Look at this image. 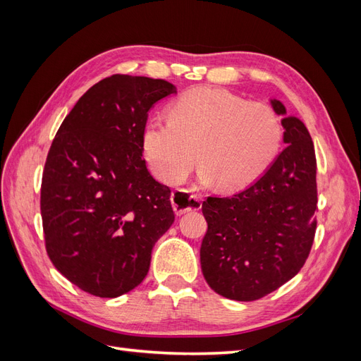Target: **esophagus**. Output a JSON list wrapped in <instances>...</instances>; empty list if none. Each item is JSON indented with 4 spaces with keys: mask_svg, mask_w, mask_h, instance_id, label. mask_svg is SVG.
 Masks as SVG:
<instances>
[{
    "mask_svg": "<svg viewBox=\"0 0 361 361\" xmlns=\"http://www.w3.org/2000/svg\"><path fill=\"white\" fill-rule=\"evenodd\" d=\"M171 204L176 215H183L190 211H199L202 207V199L197 194H190L185 190H178L171 192Z\"/></svg>",
    "mask_w": 361,
    "mask_h": 361,
    "instance_id": "esophagus-1",
    "label": "esophagus"
}]
</instances>
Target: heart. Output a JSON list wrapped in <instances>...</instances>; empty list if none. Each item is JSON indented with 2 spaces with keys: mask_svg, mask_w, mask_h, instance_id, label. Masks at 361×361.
Returning <instances> with one entry per match:
<instances>
[{
  "mask_svg": "<svg viewBox=\"0 0 361 361\" xmlns=\"http://www.w3.org/2000/svg\"><path fill=\"white\" fill-rule=\"evenodd\" d=\"M281 140L280 117L269 105L197 87L170 104L169 122L157 118L146 125L143 152L155 176L167 183L188 176L197 152L200 180L236 191L269 169Z\"/></svg>",
  "mask_w": 361,
  "mask_h": 361,
  "instance_id": "b5f03b06",
  "label": "heart"
}]
</instances>
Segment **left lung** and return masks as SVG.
<instances>
[{
  "label": "left lung",
  "instance_id": "obj_1",
  "mask_svg": "<svg viewBox=\"0 0 361 361\" xmlns=\"http://www.w3.org/2000/svg\"><path fill=\"white\" fill-rule=\"evenodd\" d=\"M286 116L280 101L271 99ZM286 147L262 176L232 197L202 204L207 232L200 247L204 280L228 300L255 301L285 285L305 264L318 204L316 157L298 117L281 118Z\"/></svg>",
  "mask_w": 361,
  "mask_h": 361
}]
</instances>
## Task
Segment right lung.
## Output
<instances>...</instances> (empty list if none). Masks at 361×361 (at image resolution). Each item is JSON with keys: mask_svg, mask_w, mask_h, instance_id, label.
<instances>
[{"mask_svg": "<svg viewBox=\"0 0 361 361\" xmlns=\"http://www.w3.org/2000/svg\"><path fill=\"white\" fill-rule=\"evenodd\" d=\"M171 93L176 87L164 80L108 76L80 97L48 152L40 190L47 253L94 297L137 288L174 221L171 191L143 159L147 113Z\"/></svg>", "mask_w": 361, "mask_h": 361, "instance_id": "add662e5", "label": "right lung"}]
</instances>
